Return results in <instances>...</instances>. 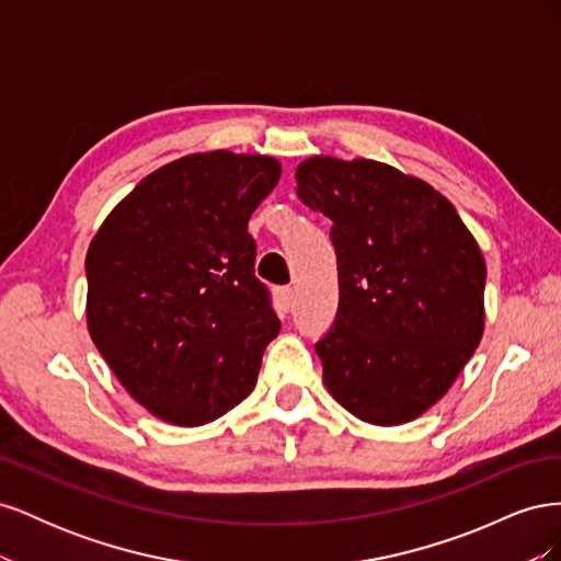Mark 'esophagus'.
<instances>
[{
    "label": "esophagus",
    "mask_w": 561,
    "mask_h": 561,
    "mask_svg": "<svg viewBox=\"0 0 561 561\" xmlns=\"http://www.w3.org/2000/svg\"><path fill=\"white\" fill-rule=\"evenodd\" d=\"M278 301H280L283 311H290L293 304H295V290H293V287H280V290H278Z\"/></svg>",
    "instance_id": "obj_1"
}]
</instances>
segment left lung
I'll return each mask as SVG.
<instances>
[{
  "instance_id": "left-lung-1",
  "label": "left lung",
  "mask_w": 561,
  "mask_h": 561,
  "mask_svg": "<svg viewBox=\"0 0 561 561\" xmlns=\"http://www.w3.org/2000/svg\"><path fill=\"white\" fill-rule=\"evenodd\" d=\"M295 180L336 250L339 311L316 344L322 383L360 421L410 423L482 342V250L443 194L388 163L318 154Z\"/></svg>"
}]
</instances>
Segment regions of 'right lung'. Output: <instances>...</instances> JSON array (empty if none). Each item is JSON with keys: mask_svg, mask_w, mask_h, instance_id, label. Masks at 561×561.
<instances>
[{"mask_svg": "<svg viewBox=\"0 0 561 561\" xmlns=\"http://www.w3.org/2000/svg\"><path fill=\"white\" fill-rule=\"evenodd\" d=\"M280 161L227 149L186 154L142 178L87 252V325L128 396L194 428L252 393L280 330L254 278L250 215Z\"/></svg>", "mask_w": 561, "mask_h": 561, "instance_id": "obj_1", "label": "right lung"}]
</instances>
